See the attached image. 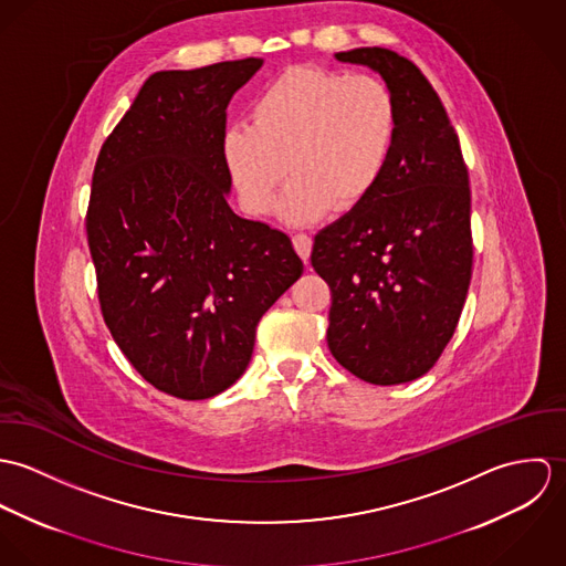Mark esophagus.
Wrapping results in <instances>:
<instances>
[{"instance_id": "1", "label": "esophagus", "mask_w": 566, "mask_h": 566, "mask_svg": "<svg viewBox=\"0 0 566 566\" xmlns=\"http://www.w3.org/2000/svg\"><path fill=\"white\" fill-rule=\"evenodd\" d=\"M312 238L310 235H305V233H298V235H294V248H296V252L301 254V259L303 261H310V254H312Z\"/></svg>"}]
</instances>
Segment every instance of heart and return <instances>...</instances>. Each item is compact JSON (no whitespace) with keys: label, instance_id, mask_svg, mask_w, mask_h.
<instances>
[{"label":"heart","instance_id":"b5f03b06","mask_svg":"<svg viewBox=\"0 0 566 566\" xmlns=\"http://www.w3.org/2000/svg\"><path fill=\"white\" fill-rule=\"evenodd\" d=\"M250 124L222 137V159L250 213H270L290 171L281 218L307 224L333 207H361L384 180L399 139L392 88L368 74L290 67L250 102Z\"/></svg>","mask_w":566,"mask_h":566}]
</instances>
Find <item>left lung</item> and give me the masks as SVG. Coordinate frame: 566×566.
<instances>
[{
  "mask_svg": "<svg viewBox=\"0 0 566 566\" xmlns=\"http://www.w3.org/2000/svg\"><path fill=\"white\" fill-rule=\"evenodd\" d=\"M392 88L399 139L377 191L316 235L331 287L326 344L355 377H422L449 344L471 283V189L460 139L422 72L386 48L337 52Z\"/></svg>",
  "mask_w": 566,
  "mask_h": 566,
  "instance_id": "1",
  "label": "left lung"
}]
</instances>
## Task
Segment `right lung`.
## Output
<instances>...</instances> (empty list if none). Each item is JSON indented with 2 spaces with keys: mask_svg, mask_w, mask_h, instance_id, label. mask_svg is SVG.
I'll use <instances>...</instances> for the list:
<instances>
[{
  "mask_svg": "<svg viewBox=\"0 0 566 566\" xmlns=\"http://www.w3.org/2000/svg\"><path fill=\"white\" fill-rule=\"evenodd\" d=\"M261 65L153 74L93 171L86 235L104 323L148 384L185 401L242 377L261 316L303 274L285 233L229 205L227 106Z\"/></svg>",
  "mask_w": 566,
  "mask_h": 566,
  "instance_id": "add662e5",
  "label": "right lung"
}]
</instances>
